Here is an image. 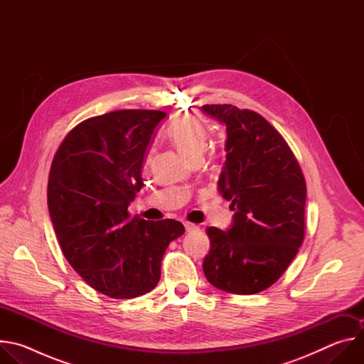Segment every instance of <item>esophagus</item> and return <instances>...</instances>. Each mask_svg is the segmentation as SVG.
Returning <instances> with one entry per match:
<instances>
[{"label": "esophagus", "instance_id": "1", "mask_svg": "<svg viewBox=\"0 0 364 364\" xmlns=\"http://www.w3.org/2000/svg\"><path fill=\"white\" fill-rule=\"evenodd\" d=\"M184 228H186V230H187V232H193V230H197V229H198L196 225L188 223V222H186V223H184Z\"/></svg>", "mask_w": 364, "mask_h": 364}]
</instances>
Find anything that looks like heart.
<instances>
[{"label":"heart","instance_id":"b5f03b06","mask_svg":"<svg viewBox=\"0 0 364 364\" xmlns=\"http://www.w3.org/2000/svg\"><path fill=\"white\" fill-rule=\"evenodd\" d=\"M168 136L177 149L190 161L203 157L207 148V139H209L205 127L191 117L176 121L168 129Z\"/></svg>","mask_w":364,"mask_h":364}]
</instances>
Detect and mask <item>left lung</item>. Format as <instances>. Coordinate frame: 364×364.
Wrapping results in <instances>:
<instances>
[{"mask_svg":"<svg viewBox=\"0 0 364 364\" xmlns=\"http://www.w3.org/2000/svg\"><path fill=\"white\" fill-rule=\"evenodd\" d=\"M201 112L226 127V161L218 188L232 201V226L207 228L210 250L203 261L213 287L239 295L275 284L304 240L306 186L281 134L259 114L232 105Z\"/></svg>","mask_w":364,"mask_h":364,"instance_id":"left-lung-1","label":"left lung"}]
</instances>
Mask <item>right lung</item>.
Masks as SVG:
<instances>
[{"label":"right lung","instance_id":"right-lung-1","mask_svg":"<svg viewBox=\"0 0 364 364\" xmlns=\"http://www.w3.org/2000/svg\"><path fill=\"white\" fill-rule=\"evenodd\" d=\"M161 111L125 109L73 128L51 163L47 205L72 268L111 298H135L157 287L168 245L184 233L173 219L131 218L141 171Z\"/></svg>","mask_w":364,"mask_h":364}]
</instances>
